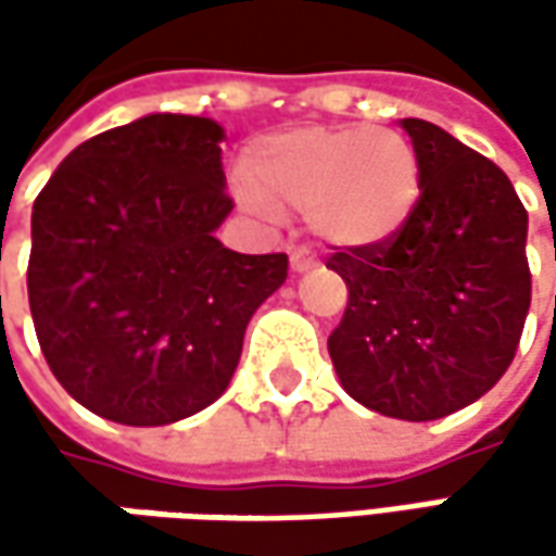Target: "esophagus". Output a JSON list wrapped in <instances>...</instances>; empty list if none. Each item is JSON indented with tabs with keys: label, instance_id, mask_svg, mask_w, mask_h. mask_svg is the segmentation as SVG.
<instances>
[{
	"label": "esophagus",
	"instance_id": "34e87169",
	"mask_svg": "<svg viewBox=\"0 0 556 556\" xmlns=\"http://www.w3.org/2000/svg\"><path fill=\"white\" fill-rule=\"evenodd\" d=\"M318 266V256L312 253L309 247H296L293 253H290V268L293 271H306V268Z\"/></svg>",
	"mask_w": 556,
	"mask_h": 556
}]
</instances>
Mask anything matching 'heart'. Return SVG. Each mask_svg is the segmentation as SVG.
Instances as JSON below:
<instances>
[{
	"instance_id": "1",
	"label": "heart",
	"mask_w": 556,
	"mask_h": 556,
	"mask_svg": "<svg viewBox=\"0 0 556 556\" xmlns=\"http://www.w3.org/2000/svg\"><path fill=\"white\" fill-rule=\"evenodd\" d=\"M241 201L271 216L306 210L325 241L368 247L390 241L420 201V157L393 129L300 126L260 139L244 154Z\"/></svg>"
}]
</instances>
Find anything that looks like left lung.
<instances>
[{
    "label": "left lung",
    "mask_w": 556,
    "mask_h": 556,
    "mask_svg": "<svg viewBox=\"0 0 556 556\" xmlns=\"http://www.w3.org/2000/svg\"><path fill=\"white\" fill-rule=\"evenodd\" d=\"M420 157V201L390 241L337 247L350 290L328 337L343 390L399 420H437L510 368L532 275L526 206L502 166L427 119H402Z\"/></svg>",
    "instance_id": "obj_1"
}]
</instances>
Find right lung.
<instances>
[{"instance_id":"right-lung-1","label":"right lung","mask_w":556,"mask_h":556,"mask_svg":"<svg viewBox=\"0 0 556 556\" xmlns=\"http://www.w3.org/2000/svg\"><path fill=\"white\" fill-rule=\"evenodd\" d=\"M219 141L213 119L151 114L74 148L33 203L36 340L98 417L163 427L216 402L288 278V253L216 241L235 206Z\"/></svg>"}]
</instances>
